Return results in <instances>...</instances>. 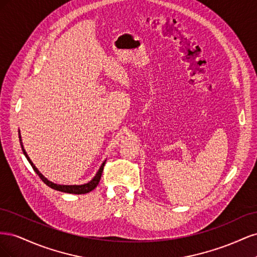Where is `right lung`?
<instances>
[{
    "label": "right lung",
    "instance_id": "right-lung-1",
    "mask_svg": "<svg viewBox=\"0 0 257 257\" xmlns=\"http://www.w3.org/2000/svg\"><path fill=\"white\" fill-rule=\"evenodd\" d=\"M19 141H20V145H21V149H22V152L23 154L26 155L27 160L29 161V163L31 164V166H32V168L34 169V172L38 175V177H40L42 179V181H44V183H46V185H48L49 188L53 189V190H57V191H60V192H64V193H69V194H85V193H89L91 192L92 190H94L98 182H99V179L100 177H102V173H103V169H104V166H105V163L106 161L103 162V164L100 165L98 172L96 173V175L93 177V179L91 181H89L88 183H84V184H80V185H62V184H57V183H53L51 181H49L47 178H45L41 173L40 170H38L35 165L32 163V161L30 160L29 155L27 154L25 148H23V145L21 143V136H20V131H19Z\"/></svg>",
    "mask_w": 257,
    "mask_h": 257
}]
</instances>
